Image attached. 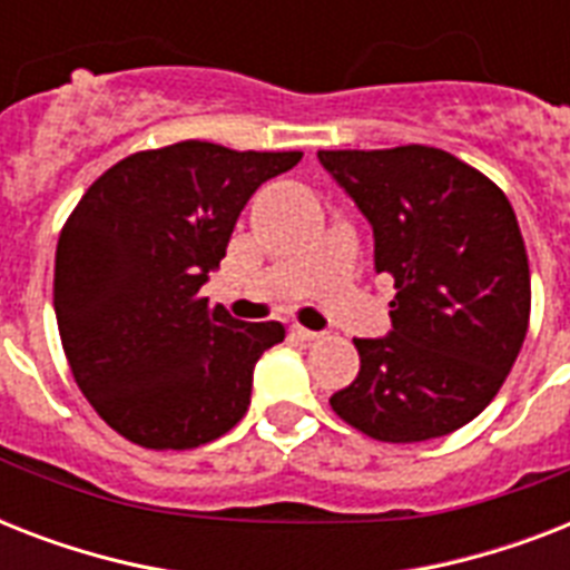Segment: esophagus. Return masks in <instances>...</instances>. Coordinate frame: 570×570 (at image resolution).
<instances>
[{
    "label": "esophagus",
    "mask_w": 570,
    "mask_h": 570,
    "mask_svg": "<svg viewBox=\"0 0 570 570\" xmlns=\"http://www.w3.org/2000/svg\"><path fill=\"white\" fill-rule=\"evenodd\" d=\"M289 334H293L295 340H302V343H313V340H320V337H322L320 331L302 328V325H293V328H289Z\"/></svg>",
    "instance_id": "1"
}]
</instances>
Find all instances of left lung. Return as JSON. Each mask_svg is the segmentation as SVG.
<instances>
[{"label": "left lung", "mask_w": 570, "mask_h": 570, "mask_svg": "<svg viewBox=\"0 0 570 570\" xmlns=\"http://www.w3.org/2000/svg\"><path fill=\"white\" fill-rule=\"evenodd\" d=\"M361 209L375 272L396 281L384 337L355 340L361 373L331 396L375 441L455 432L503 387L530 325V263L509 197L446 150H320Z\"/></svg>", "instance_id": "left-lung-1"}]
</instances>
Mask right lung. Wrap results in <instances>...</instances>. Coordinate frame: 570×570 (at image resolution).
<instances>
[{
  "label": "right lung",
  "mask_w": 570,
  "mask_h": 570,
  "mask_svg": "<svg viewBox=\"0 0 570 570\" xmlns=\"http://www.w3.org/2000/svg\"><path fill=\"white\" fill-rule=\"evenodd\" d=\"M298 159L209 141L145 150L111 165L67 218L58 334L85 399L127 441L191 450L245 416L254 366L286 331L209 311L200 286L250 195Z\"/></svg>",
  "instance_id": "right-lung-1"
}]
</instances>
